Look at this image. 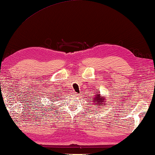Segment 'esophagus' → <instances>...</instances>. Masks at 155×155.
Masks as SVG:
<instances>
[{
	"instance_id": "34e87169",
	"label": "esophagus",
	"mask_w": 155,
	"mask_h": 155,
	"mask_svg": "<svg viewBox=\"0 0 155 155\" xmlns=\"http://www.w3.org/2000/svg\"><path fill=\"white\" fill-rule=\"evenodd\" d=\"M73 95H75V96H78V95L77 94V93H75V91H74V92H73Z\"/></svg>"
}]
</instances>
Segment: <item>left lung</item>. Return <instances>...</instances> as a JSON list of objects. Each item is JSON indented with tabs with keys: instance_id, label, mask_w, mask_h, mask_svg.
<instances>
[{
	"instance_id": "8db88e82",
	"label": "left lung",
	"mask_w": 155,
	"mask_h": 155,
	"mask_svg": "<svg viewBox=\"0 0 155 155\" xmlns=\"http://www.w3.org/2000/svg\"><path fill=\"white\" fill-rule=\"evenodd\" d=\"M100 92H97L96 95H95V98H93V102L97 104L96 106H104L106 104L105 102V98L104 97H101V95L100 94ZM97 108V107H95Z\"/></svg>"
}]
</instances>
